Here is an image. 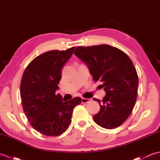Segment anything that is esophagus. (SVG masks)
<instances>
[{
    "mask_svg": "<svg viewBox=\"0 0 160 160\" xmlns=\"http://www.w3.org/2000/svg\"><path fill=\"white\" fill-rule=\"evenodd\" d=\"M91 102V100L89 99V98H82V103H83V104L88 103V102Z\"/></svg>",
    "mask_w": 160,
    "mask_h": 160,
    "instance_id": "esophagus-1",
    "label": "esophagus"
}]
</instances>
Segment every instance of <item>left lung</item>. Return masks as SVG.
Here are the masks:
<instances>
[{"label":"left lung","mask_w":160,"mask_h":160,"mask_svg":"<svg viewBox=\"0 0 160 160\" xmlns=\"http://www.w3.org/2000/svg\"><path fill=\"white\" fill-rule=\"evenodd\" d=\"M74 54L87 64L93 80H100L106 91L103 100L93 98L100 105L93 120L107 129L118 127L131 115L137 100L139 80L132 60L108 45L78 47Z\"/></svg>","instance_id":"obj_1"}]
</instances>
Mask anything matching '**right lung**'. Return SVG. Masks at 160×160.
<instances>
[{"label": "right lung", "mask_w": 160, "mask_h": 160, "mask_svg": "<svg viewBox=\"0 0 160 160\" xmlns=\"http://www.w3.org/2000/svg\"><path fill=\"white\" fill-rule=\"evenodd\" d=\"M75 47L52 50L35 58L22 74L20 93L24 112L32 127L47 136H58L71 123L74 107L82 102L79 97L63 102L59 89L61 71L72 56Z\"/></svg>", "instance_id": "1"}]
</instances>
